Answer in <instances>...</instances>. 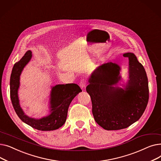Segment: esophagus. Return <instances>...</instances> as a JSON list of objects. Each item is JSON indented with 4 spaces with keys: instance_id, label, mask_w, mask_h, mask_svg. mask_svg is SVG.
I'll return each mask as SVG.
<instances>
[{
    "instance_id": "obj_1",
    "label": "esophagus",
    "mask_w": 161,
    "mask_h": 161,
    "mask_svg": "<svg viewBox=\"0 0 161 161\" xmlns=\"http://www.w3.org/2000/svg\"><path fill=\"white\" fill-rule=\"evenodd\" d=\"M86 84H87V81H86V79H82L81 80L80 82V86L81 88H83L85 87L86 86Z\"/></svg>"
}]
</instances>
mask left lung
<instances>
[{"label":"left lung","mask_w":161,"mask_h":161,"mask_svg":"<svg viewBox=\"0 0 161 161\" xmlns=\"http://www.w3.org/2000/svg\"><path fill=\"white\" fill-rule=\"evenodd\" d=\"M123 56L129 60V80L125 89L114 87L121 79L120 67L112 62L97 69L86 87L95 120L107 130L126 129L137 121L149 100L144 68L134 53H126Z\"/></svg>","instance_id":"1"}]
</instances>
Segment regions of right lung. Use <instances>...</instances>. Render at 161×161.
<instances>
[{
    "label": "right lung",
    "instance_id": "right-lung-1",
    "mask_svg": "<svg viewBox=\"0 0 161 161\" xmlns=\"http://www.w3.org/2000/svg\"><path fill=\"white\" fill-rule=\"evenodd\" d=\"M32 57V52L27 51L22 58L14 65L10 76V98L14 110L20 119L31 127L42 131L56 130L62 126L66 120L68 109L73 98L81 89L75 83L57 85L52 88L50 98L51 114L40 119L27 116L19 103L18 90L19 87V76L23 68Z\"/></svg>",
    "mask_w": 161,
    "mask_h": 161
}]
</instances>
